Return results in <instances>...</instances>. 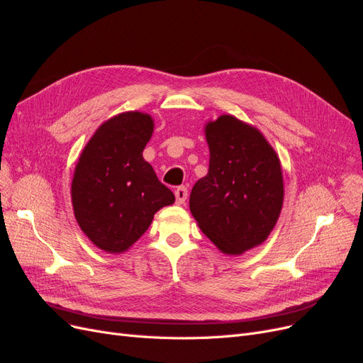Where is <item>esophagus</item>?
Here are the masks:
<instances>
[{
    "label": "esophagus",
    "instance_id": "esophagus-1",
    "mask_svg": "<svg viewBox=\"0 0 363 363\" xmlns=\"http://www.w3.org/2000/svg\"><path fill=\"white\" fill-rule=\"evenodd\" d=\"M175 200H177V204H183L188 199V188L186 186H179L177 189H175Z\"/></svg>",
    "mask_w": 363,
    "mask_h": 363
}]
</instances>
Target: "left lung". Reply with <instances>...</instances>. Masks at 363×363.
Listing matches in <instances>:
<instances>
[{
	"instance_id": "1",
	"label": "left lung",
	"mask_w": 363,
	"mask_h": 363,
	"mask_svg": "<svg viewBox=\"0 0 363 363\" xmlns=\"http://www.w3.org/2000/svg\"><path fill=\"white\" fill-rule=\"evenodd\" d=\"M208 172L194 184L189 207L203 233L225 255L260 245L283 204L276 151L260 131L232 115L206 125Z\"/></svg>"
}]
</instances>
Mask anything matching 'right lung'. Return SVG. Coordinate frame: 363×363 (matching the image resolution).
I'll return each mask as SVG.
<instances>
[{"label":"right lung","mask_w":363,"mask_h":363,"mask_svg":"<svg viewBox=\"0 0 363 363\" xmlns=\"http://www.w3.org/2000/svg\"><path fill=\"white\" fill-rule=\"evenodd\" d=\"M152 128L147 113L113 116L95 131L75 167L71 186L75 219L107 252L125 251L147 232L159 208L175 201L142 157Z\"/></svg>","instance_id":"1"}]
</instances>
